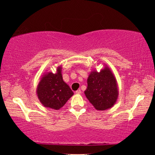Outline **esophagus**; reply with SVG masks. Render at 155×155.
Instances as JSON below:
<instances>
[{
  "instance_id": "34e87169",
  "label": "esophagus",
  "mask_w": 155,
  "mask_h": 155,
  "mask_svg": "<svg viewBox=\"0 0 155 155\" xmlns=\"http://www.w3.org/2000/svg\"><path fill=\"white\" fill-rule=\"evenodd\" d=\"M76 94H81V90H77V91H76Z\"/></svg>"
}]
</instances>
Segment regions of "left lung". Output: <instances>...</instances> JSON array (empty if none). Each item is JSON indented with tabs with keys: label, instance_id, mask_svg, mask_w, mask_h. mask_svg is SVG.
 <instances>
[{
	"label": "left lung",
	"instance_id": "obj_1",
	"mask_svg": "<svg viewBox=\"0 0 155 155\" xmlns=\"http://www.w3.org/2000/svg\"><path fill=\"white\" fill-rule=\"evenodd\" d=\"M85 94L94 108L100 111L111 108L116 103L119 96L117 81L107 65L100 72H91Z\"/></svg>",
	"mask_w": 155,
	"mask_h": 155
}]
</instances>
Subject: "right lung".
Wrapping results in <instances>:
<instances>
[{
	"mask_svg": "<svg viewBox=\"0 0 155 155\" xmlns=\"http://www.w3.org/2000/svg\"><path fill=\"white\" fill-rule=\"evenodd\" d=\"M61 65L57 72H45L37 87L36 94L40 103L45 107L59 110L73 96V91L63 80Z\"/></svg>",
	"mask_w": 155,
	"mask_h": 155,
	"instance_id": "obj_1",
	"label": "right lung"
}]
</instances>
